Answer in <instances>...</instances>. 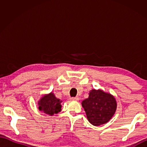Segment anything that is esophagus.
I'll return each mask as SVG.
<instances>
[{"mask_svg":"<svg viewBox=\"0 0 147 147\" xmlns=\"http://www.w3.org/2000/svg\"><path fill=\"white\" fill-rule=\"evenodd\" d=\"M72 100H78L79 97L78 96H75V97H71L70 98Z\"/></svg>","mask_w":147,"mask_h":147,"instance_id":"1","label":"esophagus"}]
</instances>
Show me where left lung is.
<instances>
[{"mask_svg":"<svg viewBox=\"0 0 147 147\" xmlns=\"http://www.w3.org/2000/svg\"><path fill=\"white\" fill-rule=\"evenodd\" d=\"M88 120L93 126L104 124L111 119L116 110L117 104L113 96L101 90H92L89 97L82 102Z\"/></svg>","mask_w":147,"mask_h":147,"instance_id":"1","label":"left lung"}]
</instances>
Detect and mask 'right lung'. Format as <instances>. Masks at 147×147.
<instances>
[{"label":"right lung","instance_id":"add662e5","mask_svg":"<svg viewBox=\"0 0 147 147\" xmlns=\"http://www.w3.org/2000/svg\"><path fill=\"white\" fill-rule=\"evenodd\" d=\"M61 103L60 100L56 98L54 93H51L47 95L43 96L38 102V109L44 113L52 115L61 111Z\"/></svg>","mask_w":147,"mask_h":147}]
</instances>
